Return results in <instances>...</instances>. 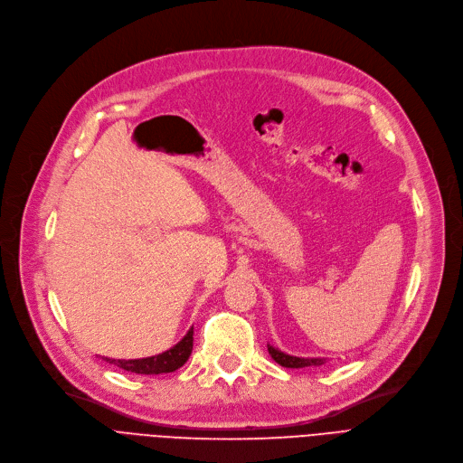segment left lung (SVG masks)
Returning <instances> with one entry per match:
<instances>
[{"instance_id": "8db88e82", "label": "left lung", "mask_w": 463, "mask_h": 463, "mask_svg": "<svg viewBox=\"0 0 463 463\" xmlns=\"http://www.w3.org/2000/svg\"><path fill=\"white\" fill-rule=\"evenodd\" d=\"M269 353H270V356L279 364V366H283V368L321 366V364L326 362V358H298V356H290V354H285V353L274 349L272 345H269Z\"/></svg>"}]
</instances>
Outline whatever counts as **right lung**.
<instances>
[{
    "instance_id": "right-lung-1",
    "label": "right lung",
    "mask_w": 463,
    "mask_h": 463,
    "mask_svg": "<svg viewBox=\"0 0 463 463\" xmlns=\"http://www.w3.org/2000/svg\"><path fill=\"white\" fill-rule=\"evenodd\" d=\"M191 351H193V328L185 334V337L180 344H176L173 349H168L166 353H161L157 356L138 358V360H110V358H105V360L131 373L157 375V373H168L182 368L187 362Z\"/></svg>"
}]
</instances>
